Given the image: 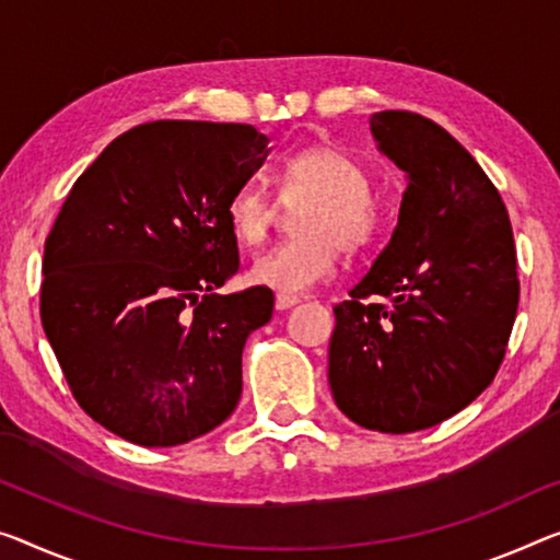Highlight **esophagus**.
<instances>
[{
  "label": "esophagus",
  "instance_id": "esophagus-1",
  "mask_svg": "<svg viewBox=\"0 0 560 560\" xmlns=\"http://www.w3.org/2000/svg\"><path fill=\"white\" fill-rule=\"evenodd\" d=\"M300 303V298H295V295H278L275 298V310H290V307H295Z\"/></svg>",
  "mask_w": 560,
  "mask_h": 560
}]
</instances>
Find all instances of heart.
Masks as SVG:
<instances>
[{
    "label": "heart",
    "instance_id": "heart-1",
    "mask_svg": "<svg viewBox=\"0 0 560 560\" xmlns=\"http://www.w3.org/2000/svg\"><path fill=\"white\" fill-rule=\"evenodd\" d=\"M373 177L350 152L313 144L282 162L278 202L295 210L298 237L257 257L250 268L255 285L300 295L320 285L335 270V250H360L381 230L383 210L370 192ZM278 202L257 185H243L228 202L232 235L243 245H260L278 222Z\"/></svg>",
    "mask_w": 560,
    "mask_h": 560
}]
</instances>
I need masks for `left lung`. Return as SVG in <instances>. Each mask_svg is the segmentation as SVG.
Segmentation results:
<instances>
[{
	"label": "left lung",
	"mask_w": 560,
	"mask_h": 560,
	"mask_svg": "<svg viewBox=\"0 0 560 560\" xmlns=\"http://www.w3.org/2000/svg\"><path fill=\"white\" fill-rule=\"evenodd\" d=\"M370 130L408 190L388 247L332 307L330 388L352 423L416 433L493 383L518 313L515 243L501 192L441 125L385 109Z\"/></svg>",
	"instance_id": "left-lung-1"
}]
</instances>
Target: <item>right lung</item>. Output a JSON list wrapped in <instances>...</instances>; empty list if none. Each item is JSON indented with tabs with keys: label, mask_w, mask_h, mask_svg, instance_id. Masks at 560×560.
I'll return each instance as SVG.
<instances>
[{
	"label": "right lung",
	"mask_w": 560,
	"mask_h": 560,
	"mask_svg": "<svg viewBox=\"0 0 560 560\" xmlns=\"http://www.w3.org/2000/svg\"><path fill=\"white\" fill-rule=\"evenodd\" d=\"M268 158L253 125H137L77 177L45 243L42 328L92 420L144 448L235 410L247 335L272 290L218 295L240 270L228 202Z\"/></svg>",
	"instance_id": "obj_1"
}]
</instances>
